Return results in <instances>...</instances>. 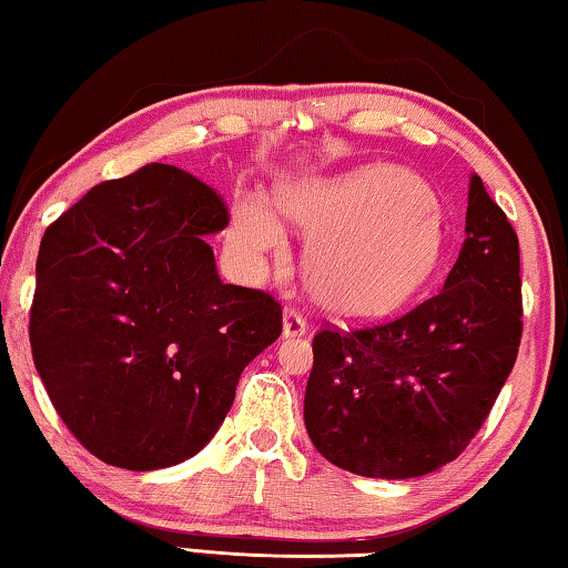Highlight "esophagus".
<instances>
[{"instance_id": "esophagus-1", "label": "esophagus", "mask_w": 568, "mask_h": 568, "mask_svg": "<svg viewBox=\"0 0 568 568\" xmlns=\"http://www.w3.org/2000/svg\"><path fill=\"white\" fill-rule=\"evenodd\" d=\"M306 332H308V324H306V318H303V313L295 308H285L283 334L285 336H303Z\"/></svg>"}]
</instances>
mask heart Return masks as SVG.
<instances>
[{"label": "heart", "instance_id": "heart-1", "mask_svg": "<svg viewBox=\"0 0 568 568\" xmlns=\"http://www.w3.org/2000/svg\"><path fill=\"white\" fill-rule=\"evenodd\" d=\"M287 222L316 236L308 283L321 306L352 318L387 316L416 298L444 257L442 206L426 183L395 165H365L285 185ZM236 255L260 262L287 242L281 216L257 196L232 206Z\"/></svg>", "mask_w": 568, "mask_h": 568}]
</instances>
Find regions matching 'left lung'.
<instances>
[{"label": "left lung", "instance_id": "obj_1", "mask_svg": "<svg viewBox=\"0 0 568 568\" xmlns=\"http://www.w3.org/2000/svg\"><path fill=\"white\" fill-rule=\"evenodd\" d=\"M520 285L518 234L471 175L467 240L442 291L397 318L313 336L303 418L318 454L379 479L454 462L518 357Z\"/></svg>", "mask_w": 568, "mask_h": 568}]
</instances>
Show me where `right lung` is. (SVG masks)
Here are the masks:
<instances>
[{"label":"right lung","mask_w":568,"mask_h":568,"mask_svg":"<svg viewBox=\"0 0 568 568\" xmlns=\"http://www.w3.org/2000/svg\"><path fill=\"white\" fill-rule=\"evenodd\" d=\"M222 196L175 165L104 181L40 242L30 344L50 403L112 467L191 459L230 413L242 369L283 334L265 291L224 285L206 234Z\"/></svg>","instance_id":"add662e5"}]
</instances>
